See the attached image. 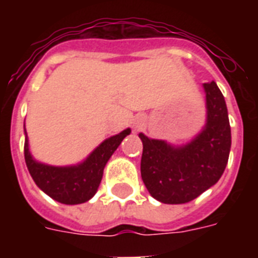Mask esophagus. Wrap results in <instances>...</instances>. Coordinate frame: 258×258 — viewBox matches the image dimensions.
Instances as JSON below:
<instances>
[{
  "instance_id": "esophagus-1",
  "label": "esophagus",
  "mask_w": 258,
  "mask_h": 258,
  "mask_svg": "<svg viewBox=\"0 0 258 258\" xmlns=\"http://www.w3.org/2000/svg\"><path fill=\"white\" fill-rule=\"evenodd\" d=\"M137 127H138V123H137Z\"/></svg>"
}]
</instances>
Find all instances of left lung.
Here are the masks:
<instances>
[{"instance_id":"8db88e82","label":"left lung","mask_w":258,"mask_h":258,"mask_svg":"<svg viewBox=\"0 0 258 258\" xmlns=\"http://www.w3.org/2000/svg\"><path fill=\"white\" fill-rule=\"evenodd\" d=\"M206 124L191 142L171 146L139 134L143 143L142 179L162 204L190 202L216 184L224 174L232 134L224 95L214 82L205 83Z\"/></svg>"}]
</instances>
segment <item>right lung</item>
<instances>
[{"label":"right lung","instance_id":"right-lung-1","mask_svg":"<svg viewBox=\"0 0 258 258\" xmlns=\"http://www.w3.org/2000/svg\"><path fill=\"white\" fill-rule=\"evenodd\" d=\"M130 133L131 130L127 128L117 135L105 139L89 154L86 161L79 165L57 167L40 163L32 157L25 131L24 155L26 167L34 183L50 198L66 205L84 204L95 196L103 178L105 163Z\"/></svg>","mask_w":258,"mask_h":258}]
</instances>
